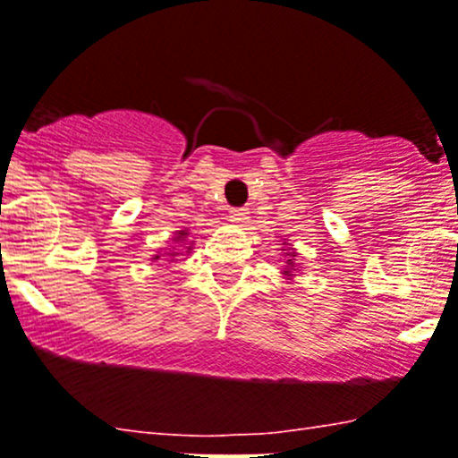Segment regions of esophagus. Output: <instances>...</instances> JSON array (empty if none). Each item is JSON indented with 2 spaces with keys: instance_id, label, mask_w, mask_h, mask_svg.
<instances>
[{
  "instance_id": "esophagus-1",
  "label": "esophagus",
  "mask_w": 458,
  "mask_h": 458,
  "mask_svg": "<svg viewBox=\"0 0 458 458\" xmlns=\"http://www.w3.org/2000/svg\"><path fill=\"white\" fill-rule=\"evenodd\" d=\"M248 212L246 210H230V221H234V224H242V221L248 219Z\"/></svg>"
}]
</instances>
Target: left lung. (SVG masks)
I'll return each mask as SVG.
<instances>
[{
    "label": "left lung",
    "instance_id": "1",
    "mask_svg": "<svg viewBox=\"0 0 458 458\" xmlns=\"http://www.w3.org/2000/svg\"><path fill=\"white\" fill-rule=\"evenodd\" d=\"M288 261H291V259H288Z\"/></svg>",
    "mask_w": 458,
    "mask_h": 458
}]
</instances>
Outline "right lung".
<instances>
[{
	"label": "right lung",
	"instance_id": "add662e5",
	"mask_svg": "<svg viewBox=\"0 0 458 458\" xmlns=\"http://www.w3.org/2000/svg\"><path fill=\"white\" fill-rule=\"evenodd\" d=\"M181 237H185V233H179ZM174 250H181V248H174ZM176 255H179V252H176Z\"/></svg>",
	"mask_w": 458,
	"mask_h": 458
}]
</instances>
